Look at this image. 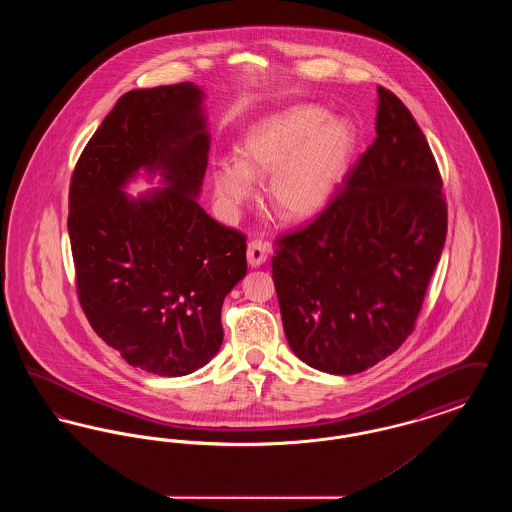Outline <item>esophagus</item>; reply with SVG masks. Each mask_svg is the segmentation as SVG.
<instances>
[{
    "label": "esophagus",
    "mask_w": 512,
    "mask_h": 512,
    "mask_svg": "<svg viewBox=\"0 0 512 512\" xmlns=\"http://www.w3.org/2000/svg\"><path fill=\"white\" fill-rule=\"evenodd\" d=\"M270 253V245L261 242V240H253L247 245V263L253 268L265 265Z\"/></svg>",
    "instance_id": "esophagus-1"
}]
</instances>
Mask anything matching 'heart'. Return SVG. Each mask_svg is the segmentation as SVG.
I'll list each match as a JSON object with an SVG mask.
<instances>
[{"label": "heart", "mask_w": 512, "mask_h": 512, "mask_svg": "<svg viewBox=\"0 0 512 512\" xmlns=\"http://www.w3.org/2000/svg\"><path fill=\"white\" fill-rule=\"evenodd\" d=\"M355 151V130L326 109L297 105L255 122L234 157L213 167V188L228 211L255 197V180L270 176L268 199L282 219H313L328 205Z\"/></svg>", "instance_id": "heart-1"}]
</instances>
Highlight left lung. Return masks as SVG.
I'll use <instances>...</instances> for the list:
<instances>
[{"instance_id": "left-lung-1", "label": "left lung", "mask_w": 512, "mask_h": 512, "mask_svg": "<svg viewBox=\"0 0 512 512\" xmlns=\"http://www.w3.org/2000/svg\"><path fill=\"white\" fill-rule=\"evenodd\" d=\"M447 234L436 159L420 126L378 86L376 140L345 190L272 257L293 353L349 376L384 361L413 332Z\"/></svg>"}]
</instances>
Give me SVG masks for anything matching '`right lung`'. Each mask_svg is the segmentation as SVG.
Masks as SVG:
<instances>
[{
	"label": "right lung",
	"mask_w": 512,
	"mask_h": 512,
	"mask_svg": "<svg viewBox=\"0 0 512 512\" xmlns=\"http://www.w3.org/2000/svg\"><path fill=\"white\" fill-rule=\"evenodd\" d=\"M203 101L192 82L124 94L71 180L80 305L128 365L157 376L192 374L219 353L222 301L247 272L244 236L197 203L211 146ZM140 171L164 188L126 195Z\"/></svg>",
	"instance_id": "right-lung-1"
}]
</instances>
